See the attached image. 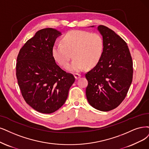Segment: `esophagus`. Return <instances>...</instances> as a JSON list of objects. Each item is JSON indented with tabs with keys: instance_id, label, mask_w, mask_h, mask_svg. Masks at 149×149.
Listing matches in <instances>:
<instances>
[{
	"instance_id": "obj_1",
	"label": "esophagus",
	"mask_w": 149,
	"mask_h": 149,
	"mask_svg": "<svg viewBox=\"0 0 149 149\" xmlns=\"http://www.w3.org/2000/svg\"><path fill=\"white\" fill-rule=\"evenodd\" d=\"M74 77L75 78L76 80H77L81 77V75L79 74H74Z\"/></svg>"
}]
</instances>
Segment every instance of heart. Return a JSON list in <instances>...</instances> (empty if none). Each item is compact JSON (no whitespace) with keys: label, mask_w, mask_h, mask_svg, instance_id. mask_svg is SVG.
<instances>
[{"label":"heart","mask_w":149,"mask_h":149,"mask_svg":"<svg viewBox=\"0 0 149 149\" xmlns=\"http://www.w3.org/2000/svg\"><path fill=\"white\" fill-rule=\"evenodd\" d=\"M61 43L52 47V55L61 65L65 66L70 58H74L66 69L69 72H80L92 68L100 61L104 51V40L97 33L74 30L68 32L62 38Z\"/></svg>","instance_id":"obj_1"}]
</instances>
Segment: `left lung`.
Listing matches in <instances>:
<instances>
[{"label":"left lung","instance_id":"1","mask_svg":"<svg viewBox=\"0 0 149 149\" xmlns=\"http://www.w3.org/2000/svg\"><path fill=\"white\" fill-rule=\"evenodd\" d=\"M97 31L103 38L104 51L100 61L85 75L86 96L93 107L107 112L125 98L133 80V61L127 44L118 34L102 25Z\"/></svg>","mask_w":149,"mask_h":149}]
</instances>
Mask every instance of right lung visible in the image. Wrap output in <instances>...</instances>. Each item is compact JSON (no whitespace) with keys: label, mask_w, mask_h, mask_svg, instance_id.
Wrapping results in <instances>:
<instances>
[{"label":"right lung","mask_w":149,"mask_h":149,"mask_svg":"<svg viewBox=\"0 0 149 149\" xmlns=\"http://www.w3.org/2000/svg\"><path fill=\"white\" fill-rule=\"evenodd\" d=\"M61 32L53 28L37 31L19 52L16 78L26 103L42 113H51L65 103L75 81L55 62L52 47Z\"/></svg>","instance_id":"1"}]
</instances>
